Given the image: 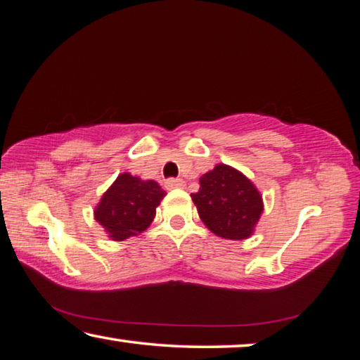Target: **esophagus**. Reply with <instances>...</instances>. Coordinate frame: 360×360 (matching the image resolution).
<instances>
[{"mask_svg": "<svg viewBox=\"0 0 360 360\" xmlns=\"http://www.w3.org/2000/svg\"><path fill=\"white\" fill-rule=\"evenodd\" d=\"M165 186H167L169 190H174V188H184L185 186V181L181 179H169L165 180Z\"/></svg>", "mask_w": 360, "mask_h": 360, "instance_id": "obj_1", "label": "esophagus"}]
</instances>
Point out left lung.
I'll list each match as a JSON object with an SVG mask.
<instances>
[{
  "label": "left lung",
  "mask_w": 360,
  "mask_h": 360,
  "mask_svg": "<svg viewBox=\"0 0 360 360\" xmlns=\"http://www.w3.org/2000/svg\"><path fill=\"white\" fill-rule=\"evenodd\" d=\"M191 200L205 226L227 240L248 238L263 212L257 186L226 164H217L201 176L200 191L193 193Z\"/></svg>",
  "instance_id": "1"
}]
</instances>
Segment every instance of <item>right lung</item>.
I'll return each mask as SVG.
<instances>
[{
  "instance_id": "right-lung-1",
  "label": "right lung",
  "mask_w": 360,
  "mask_h": 360,
  "mask_svg": "<svg viewBox=\"0 0 360 360\" xmlns=\"http://www.w3.org/2000/svg\"><path fill=\"white\" fill-rule=\"evenodd\" d=\"M165 191L158 181L141 180L131 174H120L103 193L94 216L112 240L122 242L144 232L154 221L155 207Z\"/></svg>"
}]
</instances>
